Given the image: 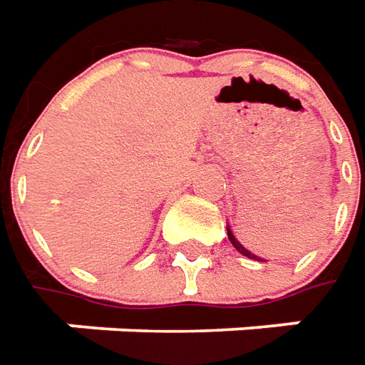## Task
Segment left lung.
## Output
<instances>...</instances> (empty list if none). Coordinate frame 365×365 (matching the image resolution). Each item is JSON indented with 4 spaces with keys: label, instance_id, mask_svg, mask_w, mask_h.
Segmentation results:
<instances>
[{
    "label": "left lung",
    "instance_id": "8db88e82",
    "mask_svg": "<svg viewBox=\"0 0 365 365\" xmlns=\"http://www.w3.org/2000/svg\"><path fill=\"white\" fill-rule=\"evenodd\" d=\"M309 210H311V206L309 204H301V202H293V204H289V206H284L283 214H281V218H284V226L289 228H295L297 224H303L305 220H309L311 216H309ZM228 240L232 242V246L240 252V255H245L246 258H255V260H262V258H258L257 255H252L248 248H245V246L238 242V238L234 236V232L228 228Z\"/></svg>",
    "mask_w": 365,
    "mask_h": 365
}]
</instances>
